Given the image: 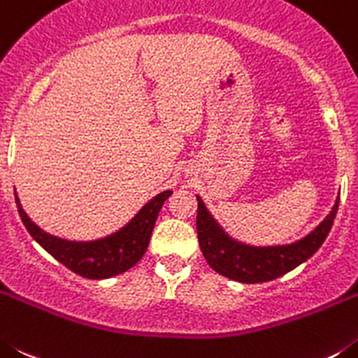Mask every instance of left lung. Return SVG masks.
Segmentation results:
<instances>
[{"label": "left lung", "mask_w": 358, "mask_h": 358, "mask_svg": "<svg viewBox=\"0 0 358 358\" xmlns=\"http://www.w3.org/2000/svg\"><path fill=\"white\" fill-rule=\"evenodd\" d=\"M196 199H198L196 228H198V241L203 257L219 275L241 283L269 282L292 271L299 264L310 259L327 239L339 208V196H337L330 214L310 234L296 243L278 244V246H251L230 237L208 212L203 199L199 196H196Z\"/></svg>", "instance_id": "obj_1"}]
</instances>
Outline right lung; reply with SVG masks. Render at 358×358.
<instances>
[{
    "label": "right lung",
    "mask_w": 358,
    "mask_h": 358,
    "mask_svg": "<svg viewBox=\"0 0 358 358\" xmlns=\"http://www.w3.org/2000/svg\"><path fill=\"white\" fill-rule=\"evenodd\" d=\"M171 194L173 191H164L157 194L123 228L96 241H67L48 234L43 228H38L28 217L27 212L22 210L17 192H15V203H17L22 224L51 257H55L67 269L83 278L103 280L128 271L143 259L150 244L157 215L164 201Z\"/></svg>",
    "instance_id": "right-lung-1"
}]
</instances>
